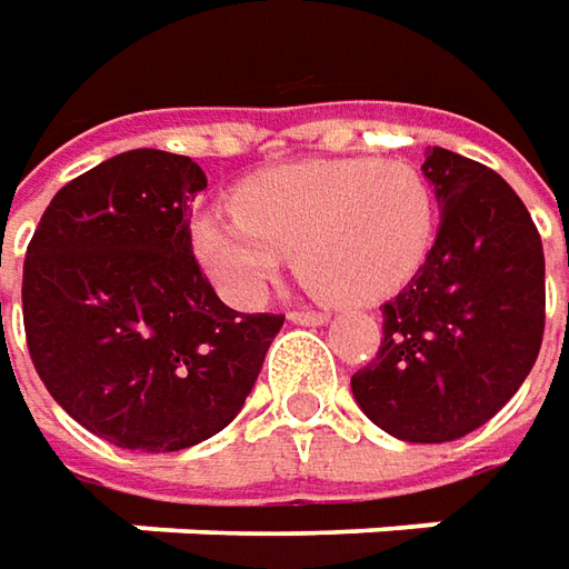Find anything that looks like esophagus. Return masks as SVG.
<instances>
[{"mask_svg": "<svg viewBox=\"0 0 569 569\" xmlns=\"http://www.w3.org/2000/svg\"><path fill=\"white\" fill-rule=\"evenodd\" d=\"M288 319L297 322V326H322V322H329V313H319V310H291Z\"/></svg>", "mask_w": 569, "mask_h": 569, "instance_id": "esophagus-1", "label": "esophagus"}]
</instances>
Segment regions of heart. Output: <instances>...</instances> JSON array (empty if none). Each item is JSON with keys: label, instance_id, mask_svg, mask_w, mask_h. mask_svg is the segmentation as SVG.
<instances>
[{"label": "heart", "instance_id": "obj_1", "mask_svg": "<svg viewBox=\"0 0 569 569\" xmlns=\"http://www.w3.org/2000/svg\"><path fill=\"white\" fill-rule=\"evenodd\" d=\"M237 214L192 221V250L218 288L252 303L297 250L303 284L332 303L396 295L425 266L437 199L421 170L399 161L336 158L252 173Z\"/></svg>", "mask_w": 569, "mask_h": 569}]
</instances>
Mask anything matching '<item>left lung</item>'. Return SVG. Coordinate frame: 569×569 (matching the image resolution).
Here are the masks:
<instances>
[{"label":"left lung","instance_id":"left-lung-1","mask_svg":"<svg viewBox=\"0 0 569 569\" xmlns=\"http://www.w3.org/2000/svg\"><path fill=\"white\" fill-rule=\"evenodd\" d=\"M440 206L425 266L382 303L377 361L351 377L361 411L408 443L491 421L529 377L545 332V252L532 214L491 167L425 151Z\"/></svg>","mask_w":569,"mask_h":569}]
</instances>
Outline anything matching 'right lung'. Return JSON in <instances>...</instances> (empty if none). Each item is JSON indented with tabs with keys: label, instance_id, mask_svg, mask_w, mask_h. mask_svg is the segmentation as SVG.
Listing matches in <instances>:
<instances>
[{
	"label": "right lung",
	"instance_id": "add662e5",
	"mask_svg": "<svg viewBox=\"0 0 569 569\" xmlns=\"http://www.w3.org/2000/svg\"><path fill=\"white\" fill-rule=\"evenodd\" d=\"M206 187L192 158L122 151L59 189L33 230L21 284L31 361L113 447L177 452L224 430L284 322L230 310L199 269L189 206Z\"/></svg>",
	"mask_w": 569,
	"mask_h": 569
}]
</instances>
